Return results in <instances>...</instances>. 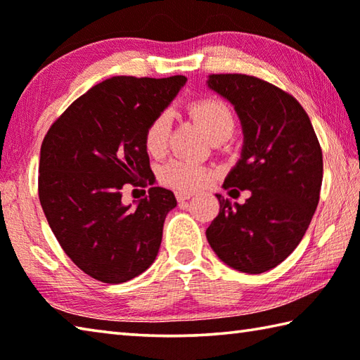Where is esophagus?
<instances>
[{
    "instance_id": "34e87169",
    "label": "esophagus",
    "mask_w": 360,
    "mask_h": 360,
    "mask_svg": "<svg viewBox=\"0 0 360 360\" xmlns=\"http://www.w3.org/2000/svg\"><path fill=\"white\" fill-rule=\"evenodd\" d=\"M175 198H176V200H179V202H185V200L193 198V194L191 193H186V191H176L175 193Z\"/></svg>"
}]
</instances>
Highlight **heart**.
<instances>
[{
    "label": "heart",
    "instance_id": "heart-1",
    "mask_svg": "<svg viewBox=\"0 0 360 360\" xmlns=\"http://www.w3.org/2000/svg\"><path fill=\"white\" fill-rule=\"evenodd\" d=\"M190 112L212 141L228 139L236 129V113L221 98H199L190 104ZM170 126H172V117L167 110L158 113L147 124L143 132V143L150 155H161L166 150ZM160 176L164 184L174 186L176 190L194 191L210 184L215 172L210 167L200 166V164L185 160V158H174L161 167Z\"/></svg>",
    "mask_w": 360,
    "mask_h": 360
}]
</instances>
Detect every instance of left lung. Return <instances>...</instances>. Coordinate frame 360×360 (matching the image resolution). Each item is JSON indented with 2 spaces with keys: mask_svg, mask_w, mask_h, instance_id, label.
<instances>
[{
  "mask_svg": "<svg viewBox=\"0 0 360 360\" xmlns=\"http://www.w3.org/2000/svg\"><path fill=\"white\" fill-rule=\"evenodd\" d=\"M209 86L234 104L243 128L242 158L223 186L251 196L232 205L217 194L207 240L232 269L262 274L292 253L311 223L323 150L304 107L281 88L247 74H212Z\"/></svg>",
  "mask_w": 360,
  "mask_h": 360,
  "instance_id": "1",
  "label": "left lung"
}]
</instances>
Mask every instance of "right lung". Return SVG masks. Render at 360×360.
<instances>
[{
    "label": "right lung",
    "instance_id": "add662e5",
    "mask_svg": "<svg viewBox=\"0 0 360 360\" xmlns=\"http://www.w3.org/2000/svg\"><path fill=\"white\" fill-rule=\"evenodd\" d=\"M185 82V75L105 79L75 99L44 137L42 210L65 253L94 280L129 281L155 261L164 219L176 205L174 193L153 186L131 209L122 190L153 184L143 132Z\"/></svg>",
    "mask_w": 360,
    "mask_h": 360
}]
</instances>
